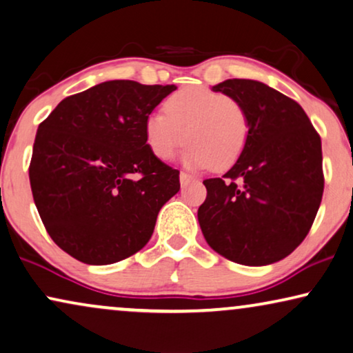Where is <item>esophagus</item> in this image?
<instances>
[{
	"mask_svg": "<svg viewBox=\"0 0 353 353\" xmlns=\"http://www.w3.org/2000/svg\"><path fill=\"white\" fill-rule=\"evenodd\" d=\"M179 179H181V183L183 185V183H188L190 181H193V176H190V174H187V172H181V174H179Z\"/></svg>",
	"mask_w": 353,
	"mask_h": 353,
	"instance_id": "1",
	"label": "esophagus"
}]
</instances>
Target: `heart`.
I'll list each match as a JSON object with an SVG mask.
<instances>
[{
  "label": "heart",
  "instance_id": "obj_1",
  "mask_svg": "<svg viewBox=\"0 0 353 353\" xmlns=\"http://www.w3.org/2000/svg\"><path fill=\"white\" fill-rule=\"evenodd\" d=\"M165 112H152L143 123L150 152L170 160L188 142L182 160L193 170L225 171L245 152L250 121L245 108L224 92L201 86L183 88L168 99Z\"/></svg>",
  "mask_w": 353,
  "mask_h": 353
}]
</instances>
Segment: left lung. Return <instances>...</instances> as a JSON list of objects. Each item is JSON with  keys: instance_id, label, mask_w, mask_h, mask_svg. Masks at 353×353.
Listing matches in <instances>:
<instances>
[{"instance_id": "left-lung-1", "label": "left lung", "mask_w": 353, "mask_h": 353, "mask_svg": "<svg viewBox=\"0 0 353 353\" xmlns=\"http://www.w3.org/2000/svg\"><path fill=\"white\" fill-rule=\"evenodd\" d=\"M224 92L245 108L250 136L240 160L206 179L198 222L212 250L243 265L285 259L304 241L323 196L321 139L302 107L254 79H225Z\"/></svg>"}]
</instances>
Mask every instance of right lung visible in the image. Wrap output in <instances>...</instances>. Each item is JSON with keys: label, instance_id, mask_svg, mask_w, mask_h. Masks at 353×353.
Instances as JSON below:
<instances>
[{"label": "right lung", "instance_id": "right-lung-1", "mask_svg": "<svg viewBox=\"0 0 353 353\" xmlns=\"http://www.w3.org/2000/svg\"><path fill=\"white\" fill-rule=\"evenodd\" d=\"M176 89L113 79L65 97L38 126L33 200L49 236L72 257L107 265L150 240L181 182L150 152L143 123Z\"/></svg>", "mask_w": 353, "mask_h": 353}]
</instances>
